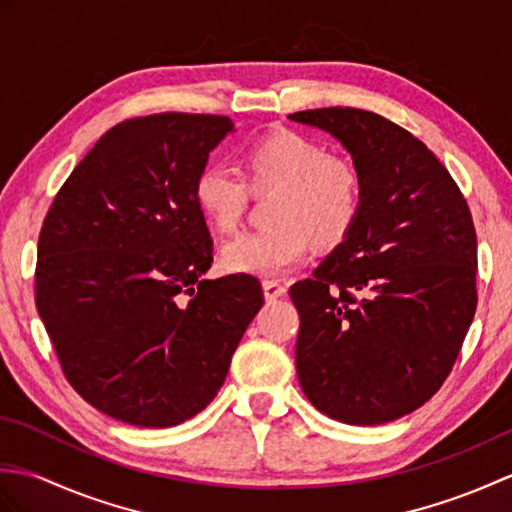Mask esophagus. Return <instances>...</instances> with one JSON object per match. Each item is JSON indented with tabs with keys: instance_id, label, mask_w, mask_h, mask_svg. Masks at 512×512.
<instances>
[{
	"instance_id": "obj_1",
	"label": "esophagus",
	"mask_w": 512,
	"mask_h": 512,
	"mask_svg": "<svg viewBox=\"0 0 512 512\" xmlns=\"http://www.w3.org/2000/svg\"><path fill=\"white\" fill-rule=\"evenodd\" d=\"M264 295H266L268 301H275L281 295H286V286L281 284V281H277V279H266L264 281Z\"/></svg>"
}]
</instances>
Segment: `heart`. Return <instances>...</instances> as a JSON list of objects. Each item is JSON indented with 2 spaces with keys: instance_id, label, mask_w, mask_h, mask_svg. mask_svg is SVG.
Wrapping results in <instances>:
<instances>
[{
  "instance_id": "1",
  "label": "heart",
  "mask_w": 512,
  "mask_h": 512,
  "mask_svg": "<svg viewBox=\"0 0 512 512\" xmlns=\"http://www.w3.org/2000/svg\"><path fill=\"white\" fill-rule=\"evenodd\" d=\"M244 176L211 162L193 184L195 204L217 233L237 228L250 191L277 193L268 206L273 226L244 231L224 244L222 264L231 273L281 275L306 255L308 239L321 248L341 244L363 211L361 167L292 129L257 138L244 151Z\"/></svg>"
}]
</instances>
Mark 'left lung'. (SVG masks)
<instances>
[{"instance_id": "8db88e82", "label": "left lung", "mask_w": 512, "mask_h": 512, "mask_svg": "<svg viewBox=\"0 0 512 512\" xmlns=\"http://www.w3.org/2000/svg\"><path fill=\"white\" fill-rule=\"evenodd\" d=\"M361 167L363 211L310 279L290 286L303 394L345 424L422 407L458 361L477 308V237L464 193L407 129L356 107L290 114Z\"/></svg>"}]
</instances>
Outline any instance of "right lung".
Listing matches in <instances>:
<instances>
[{"instance_id": "right-lung-1", "label": "right lung", "mask_w": 512, "mask_h": 512, "mask_svg": "<svg viewBox=\"0 0 512 512\" xmlns=\"http://www.w3.org/2000/svg\"><path fill=\"white\" fill-rule=\"evenodd\" d=\"M228 116L162 112L114 125L54 195L35 303L63 376L92 407L165 429L220 391L264 306L250 275L202 279L213 239L193 198Z\"/></svg>"}]
</instances>
